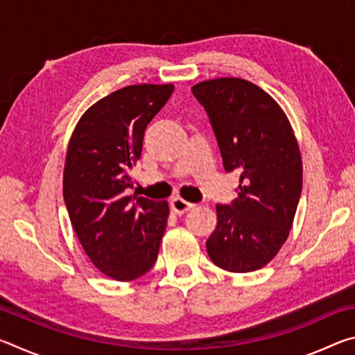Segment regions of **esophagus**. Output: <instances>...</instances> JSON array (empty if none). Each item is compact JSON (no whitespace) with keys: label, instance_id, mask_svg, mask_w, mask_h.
<instances>
[{"label":"esophagus","instance_id":"obj_1","mask_svg":"<svg viewBox=\"0 0 355 355\" xmlns=\"http://www.w3.org/2000/svg\"><path fill=\"white\" fill-rule=\"evenodd\" d=\"M171 203H172L173 211H175L177 214H184L186 211H188V209L194 208V203L186 202V200L182 199V197H175V199H172Z\"/></svg>","mask_w":355,"mask_h":355}]
</instances>
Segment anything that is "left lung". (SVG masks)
Segmentation results:
<instances>
[{"instance_id": "obj_1", "label": "left lung", "mask_w": 355, "mask_h": 355, "mask_svg": "<svg viewBox=\"0 0 355 355\" xmlns=\"http://www.w3.org/2000/svg\"><path fill=\"white\" fill-rule=\"evenodd\" d=\"M191 91L208 114L225 172H239L236 199L216 205L207 252L225 271H257L284 245L296 214L302 191L296 137L280 106L249 81L218 78Z\"/></svg>"}]
</instances>
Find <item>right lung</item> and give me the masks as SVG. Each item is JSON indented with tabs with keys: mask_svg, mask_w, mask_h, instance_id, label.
<instances>
[{
	"mask_svg": "<svg viewBox=\"0 0 355 355\" xmlns=\"http://www.w3.org/2000/svg\"><path fill=\"white\" fill-rule=\"evenodd\" d=\"M172 92V84L112 92L84 112L69 144L64 202L70 222L98 271L120 282L153 268L166 230L167 202L128 194L144 131Z\"/></svg>",
	"mask_w": 355,
	"mask_h": 355,
	"instance_id": "obj_1",
	"label": "right lung"
}]
</instances>
